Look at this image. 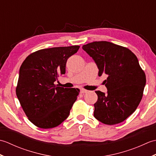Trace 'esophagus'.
Instances as JSON below:
<instances>
[{"mask_svg": "<svg viewBox=\"0 0 156 156\" xmlns=\"http://www.w3.org/2000/svg\"><path fill=\"white\" fill-rule=\"evenodd\" d=\"M80 92H81L82 94H84V93H87V92H88V90H84V89H82Z\"/></svg>", "mask_w": 156, "mask_h": 156, "instance_id": "34e87169", "label": "esophagus"}]
</instances>
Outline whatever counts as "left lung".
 Returning a JSON list of instances; mask_svg holds the SVG:
<instances>
[{
    "label": "left lung",
    "mask_w": 156,
    "mask_h": 156,
    "mask_svg": "<svg viewBox=\"0 0 156 156\" xmlns=\"http://www.w3.org/2000/svg\"><path fill=\"white\" fill-rule=\"evenodd\" d=\"M82 49L94 59L98 76H107V93L95 91L94 117L110 125L124 121L136 110L146 83L136 55L127 48L105 41L90 43Z\"/></svg>",
    "instance_id": "obj_1"
}]
</instances>
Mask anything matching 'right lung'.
<instances>
[{
    "instance_id": "add662e5",
    "label": "right lung",
    "mask_w": 156,
    "mask_h": 156,
    "mask_svg": "<svg viewBox=\"0 0 156 156\" xmlns=\"http://www.w3.org/2000/svg\"><path fill=\"white\" fill-rule=\"evenodd\" d=\"M79 45L43 49L23 62L16 94L29 120L42 129L57 127L69 115L79 89L58 87L54 82L65 74L68 59Z\"/></svg>"
}]
</instances>
